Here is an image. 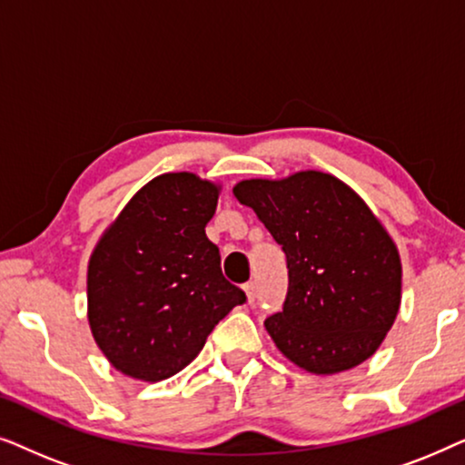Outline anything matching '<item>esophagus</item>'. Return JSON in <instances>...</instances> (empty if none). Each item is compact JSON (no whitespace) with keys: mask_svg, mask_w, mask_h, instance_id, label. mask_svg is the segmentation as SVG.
Instances as JSON below:
<instances>
[{"mask_svg":"<svg viewBox=\"0 0 465 465\" xmlns=\"http://www.w3.org/2000/svg\"><path fill=\"white\" fill-rule=\"evenodd\" d=\"M243 292H245V296H247V302H253V301H256V294H258L256 283H253V282L245 283V285H243Z\"/></svg>","mask_w":465,"mask_h":465,"instance_id":"obj_1","label":"esophagus"}]
</instances>
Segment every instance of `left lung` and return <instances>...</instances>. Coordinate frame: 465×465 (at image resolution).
<instances>
[{
	"label": "left lung",
	"instance_id": "obj_1",
	"mask_svg": "<svg viewBox=\"0 0 465 465\" xmlns=\"http://www.w3.org/2000/svg\"><path fill=\"white\" fill-rule=\"evenodd\" d=\"M288 258L283 311L264 322L279 351L311 374L366 361L402 301L398 247L364 199L339 177L298 171L232 188Z\"/></svg>",
	"mask_w": 465,
	"mask_h": 465
}]
</instances>
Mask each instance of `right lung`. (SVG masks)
<instances>
[{
  "label": "right lung",
  "mask_w": 465,
  "mask_h": 465,
  "mask_svg": "<svg viewBox=\"0 0 465 465\" xmlns=\"http://www.w3.org/2000/svg\"><path fill=\"white\" fill-rule=\"evenodd\" d=\"M220 183L180 171L150 180L105 228L88 260V326L107 361L156 383L201 353L215 323L245 302L226 282L205 226Z\"/></svg>",
  "instance_id": "add662e5"
}]
</instances>
